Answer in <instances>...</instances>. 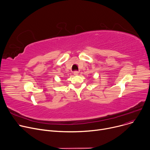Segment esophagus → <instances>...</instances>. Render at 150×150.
I'll return each mask as SVG.
<instances>
[{
	"mask_svg": "<svg viewBox=\"0 0 150 150\" xmlns=\"http://www.w3.org/2000/svg\"><path fill=\"white\" fill-rule=\"evenodd\" d=\"M74 75H78V71H74Z\"/></svg>",
	"mask_w": 150,
	"mask_h": 150,
	"instance_id": "34e87169",
	"label": "esophagus"
}]
</instances>
